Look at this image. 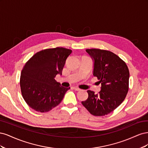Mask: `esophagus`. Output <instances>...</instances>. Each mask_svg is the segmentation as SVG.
Wrapping results in <instances>:
<instances>
[{
	"mask_svg": "<svg viewBox=\"0 0 148 148\" xmlns=\"http://www.w3.org/2000/svg\"><path fill=\"white\" fill-rule=\"evenodd\" d=\"M73 89H75V91H80V90H81V89H79V88H78V87H77V86L73 87Z\"/></svg>",
	"mask_w": 148,
	"mask_h": 148,
	"instance_id": "34e87169",
	"label": "esophagus"
}]
</instances>
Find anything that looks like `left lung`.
I'll use <instances>...</instances> for the list:
<instances>
[{"label": "left lung", "mask_w": 148, "mask_h": 148, "mask_svg": "<svg viewBox=\"0 0 148 148\" xmlns=\"http://www.w3.org/2000/svg\"><path fill=\"white\" fill-rule=\"evenodd\" d=\"M86 51L94 61L93 75L101 83V90L96 95L88 90V99L82 103L92 115L104 116L124 101L128 91L129 70L126 63L110 51L99 49Z\"/></svg>", "instance_id": "1"}]
</instances>
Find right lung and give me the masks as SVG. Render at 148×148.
<instances>
[{
  "label": "right lung",
  "mask_w": 148,
  "mask_h": 148,
  "mask_svg": "<svg viewBox=\"0 0 148 148\" xmlns=\"http://www.w3.org/2000/svg\"><path fill=\"white\" fill-rule=\"evenodd\" d=\"M71 50L64 47L39 51L21 70L20 88L24 100L31 109L44 113L59 105L70 88L62 86L54 78L62 75Z\"/></svg>",
  "instance_id": "1"
}]
</instances>
